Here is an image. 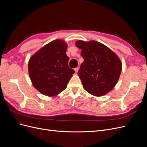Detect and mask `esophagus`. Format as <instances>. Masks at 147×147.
<instances>
[{
  "label": "esophagus",
  "instance_id": "esophagus-1",
  "mask_svg": "<svg viewBox=\"0 0 147 147\" xmlns=\"http://www.w3.org/2000/svg\"><path fill=\"white\" fill-rule=\"evenodd\" d=\"M79 67H77V68H76L75 69H74V71H75V72L77 73H78V71H79Z\"/></svg>",
  "mask_w": 147,
  "mask_h": 147
}]
</instances>
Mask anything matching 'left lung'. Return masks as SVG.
Returning <instances> with one entry per match:
<instances>
[{
    "instance_id": "1",
    "label": "left lung",
    "mask_w": 147,
    "mask_h": 147,
    "mask_svg": "<svg viewBox=\"0 0 147 147\" xmlns=\"http://www.w3.org/2000/svg\"><path fill=\"white\" fill-rule=\"evenodd\" d=\"M76 45L82 49L84 59L78 71L84 89L95 96L109 93L120 78L122 68L120 58L107 46L95 40H78Z\"/></svg>"
}]
</instances>
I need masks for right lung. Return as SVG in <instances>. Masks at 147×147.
Instances as JSON below:
<instances>
[{
    "label": "right lung",
    "instance_id": "add662e5",
    "mask_svg": "<svg viewBox=\"0 0 147 147\" xmlns=\"http://www.w3.org/2000/svg\"><path fill=\"white\" fill-rule=\"evenodd\" d=\"M67 45L63 40L51 42L28 61V73L33 86L44 95L55 96L65 90L75 73L68 67Z\"/></svg>",
    "mask_w": 147,
    "mask_h": 147
}]
</instances>
